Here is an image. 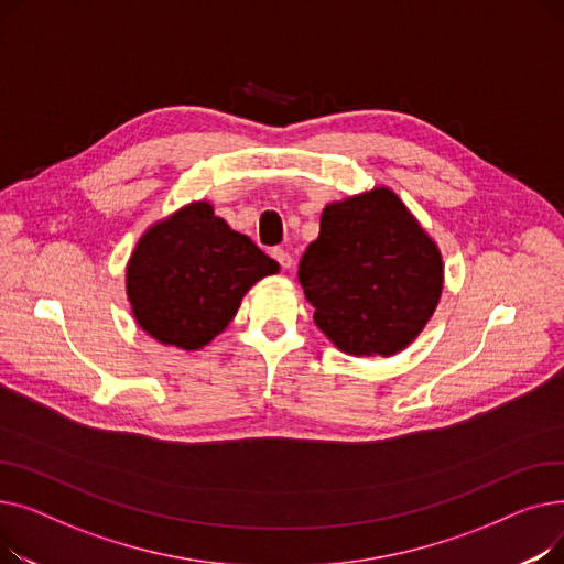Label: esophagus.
<instances>
[{"instance_id": "obj_1", "label": "esophagus", "mask_w": 564, "mask_h": 564, "mask_svg": "<svg viewBox=\"0 0 564 564\" xmlns=\"http://www.w3.org/2000/svg\"><path fill=\"white\" fill-rule=\"evenodd\" d=\"M272 258L283 267V270H288V267L292 264V256H290L285 249H281V247H274V249H272Z\"/></svg>"}]
</instances>
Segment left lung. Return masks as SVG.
I'll return each instance as SVG.
<instances>
[{"instance_id": "left-lung-1", "label": "left lung", "mask_w": 564, "mask_h": 564, "mask_svg": "<svg viewBox=\"0 0 564 564\" xmlns=\"http://www.w3.org/2000/svg\"><path fill=\"white\" fill-rule=\"evenodd\" d=\"M300 283L322 334L354 357H391L432 317L443 264L436 245L387 187L324 207Z\"/></svg>"}]
</instances>
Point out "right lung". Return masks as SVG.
I'll use <instances>...</instances> for the list:
<instances>
[{"label":"right lung","instance_id":"right-lung-1","mask_svg":"<svg viewBox=\"0 0 564 564\" xmlns=\"http://www.w3.org/2000/svg\"><path fill=\"white\" fill-rule=\"evenodd\" d=\"M276 272V260L200 200L141 237L128 264V300L145 334L200 349L228 327L247 290Z\"/></svg>","mask_w":564,"mask_h":564}]
</instances>
